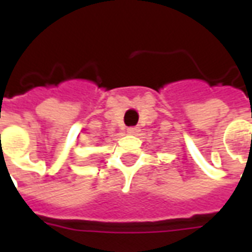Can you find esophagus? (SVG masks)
Listing matches in <instances>:
<instances>
[{"mask_svg": "<svg viewBox=\"0 0 252 252\" xmlns=\"http://www.w3.org/2000/svg\"><path fill=\"white\" fill-rule=\"evenodd\" d=\"M139 131H140V129H139L137 126H129V128L126 129V133H128V135H137Z\"/></svg>", "mask_w": 252, "mask_h": 252, "instance_id": "obj_1", "label": "esophagus"}]
</instances>
